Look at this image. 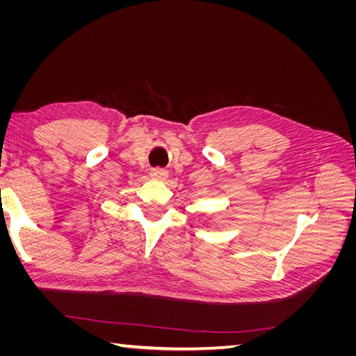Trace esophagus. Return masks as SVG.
Instances as JSON below:
<instances>
[{
	"instance_id": "34e87169",
	"label": "esophagus",
	"mask_w": 356,
	"mask_h": 356,
	"mask_svg": "<svg viewBox=\"0 0 356 356\" xmlns=\"http://www.w3.org/2000/svg\"><path fill=\"white\" fill-rule=\"evenodd\" d=\"M149 174H152V177H153L154 179H165V178H168V170L160 169V168L153 169L152 172H149Z\"/></svg>"
}]
</instances>
